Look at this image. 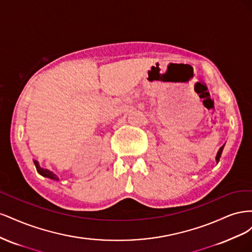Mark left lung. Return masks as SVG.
Listing matches in <instances>:
<instances>
[{"mask_svg": "<svg viewBox=\"0 0 252 252\" xmlns=\"http://www.w3.org/2000/svg\"><path fill=\"white\" fill-rule=\"evenodd\" d=\"M223 148H224V146H222L220 148V150L218 151V155H217V158H216V159H217V163L220 161V155H222V151H223Z\"/></svg>", "mask_w": 252, "mask_h": 252, "instance_id": "8db88e82", "label": "left lung"}]
</instances>
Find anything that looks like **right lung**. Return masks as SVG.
Segmentation results:
<instances>
[{
    "label": "right lung",
    "instance_id": "obj_1",
    "mask_svg": "<svg viewBox=\"0 0 252 252\" xmlns=\"http://www.w3.org/2000/svg\"><path fill=\"white\" fill-rule=\"evenodd\" d=\"M33 163H34V165H35V168H36L37 172H39L41 175H43V177H46V178H49V179H51V180H56V181L59 180V178L57 177V175L53 174L51 171H49V170H47V169L41 168L39 163H37L36 161H33Z\"/></svg>",
    "mask_w": 252,
    "mask_h": 252
}]
</instances>
